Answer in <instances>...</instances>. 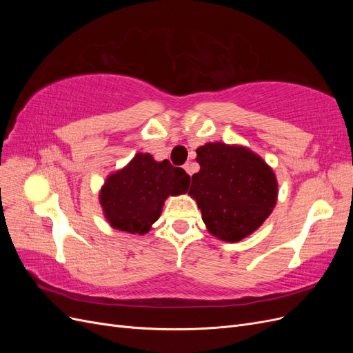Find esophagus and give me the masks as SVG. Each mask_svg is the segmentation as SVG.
<instances>
[{"instance_id": "esophagus-1", "label": "esophagus", "mask_w": 353, "mask_h": 353, "mask_svg": "<svg viewBox=\"0 0 353 353\" xmlns=\"http://www.w3.org/2000/svg\"><path fill=\"white\" fill-rule=\"evenodd\" d=\"M184 169H185V172H187L190 176L194 174V165L191 163V162H187V163L184 165Z\"/></svg>"}]
</instances>
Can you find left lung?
<instances>
[{
    "label": "left lung",
    "instance_id": "left-lung-1",
    "mask_svg": "<svg viewBox=\"0 0 353 353\" xmlns=\"http://www.w3.org/2000/svg\"><path fill=\"white\" fill-rule=\"evenodd\" d=\"M196 153L200 170L191 176L188 194L208 231L228 243L249 237L275 208L279 183L272 168L239 144L206 143Z\"/></svg>",
    "mask_w": 353,
    "mask_h": 353
}]
</instances>
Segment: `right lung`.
Returning a JSON list of instances; mask_svg holds the SVG:
<instances>
[{"label":"right lung","mask_w":353,"mask_h":353,"mask_svg":"<svg viewBox=\"0 0 353 353\" xmlns=\"http://www.w3.org/2000/svg\"><path fill=\"white\" fill-rule=\"evenodd\" d=\"M188 185L190 176L183 168L137 153L130 163L105 178L99 200L112 228L144 236L159 219L165 200L187 193Z\"/></svg>","instance_id":"add662e5"}]
</instances>
